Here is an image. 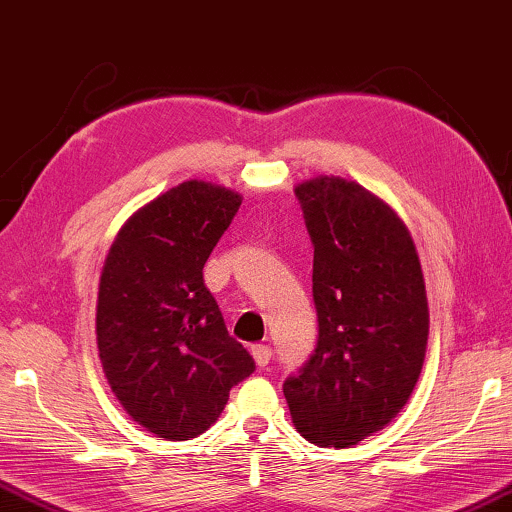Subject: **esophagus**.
Returning <instances> with one entry per match:
<instances>
[{"label": "esophagus", "mask_w": 512, "mask_h": 512, "mask_svg": "<svg viewBox=\"0 0 512 512\" xmlns=\"http://www.w3.org/2000/svg\"><path fill=\"white\" fill-rule=\"evenodd\" d=\"M250 353H253V360H255V364L257 367H266V364L271 362V346L269 344H255V346H250Z\"/></svg>", "instance_id": "obj_1"}]
</instances>
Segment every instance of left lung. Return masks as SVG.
Instances as JSON below:
<instances>
[{"mask_svg":"<svg viewBox=\"0 0 512 512\" xmlns=\"http://www.w3.org/2000/svg\"><path fill=\"white\" fill-rule=\"evenodd\" d=\"M294 191L314 243L319 339L282 389L305 440L348 449L383 431L417 385L428 344L424 273L399 214L362 184L319 175Z\"/></svg>","mask_w":512,"mask_h":512,"instance_id":"1","label":"left lung"}]
</instances>
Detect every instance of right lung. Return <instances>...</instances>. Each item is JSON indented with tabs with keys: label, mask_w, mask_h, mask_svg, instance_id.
Instances as JSON below:
<instances>
[{
	"label": "right lung",
	"mask_w": 512,
	"mask_h": 512,
	"mask_svg": "<svg viewBox=\"0 0 512 512\" xmlns=\"http://www.w3.org/2000/svg\"><path fill=\"white\" fill-rule=\"evenodd\" d=\"M241 200L221 184H177L127 218L104 259L95 314L104 376L127 415L164 440L205 433L255 371L202 278Z\"/></svg>",
	"instance_id": "1"
}]
</instances>
